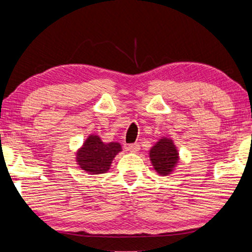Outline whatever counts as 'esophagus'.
Masks as SVG:
<instances>
[{"label":"esophagus","mask_w":252,"mask_h":252,"mask_svg":"<svg viewBox=\"0 0 252 252\" xmlns=\"http://www.w3.org/2000/svg\"><path fill=\"white\" fill-rule=\"evenodd\" d=\"M126 150L131 152V153H138L140 150V145L139 144H130V145H127Z\"/></svg>","instance_id":"34e87169"}]
</instances>
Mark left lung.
<instances>
[{
  "label": "left lung",
  "mask_w": 252,
  "mask_h": 252,
  "mask_svg": "<svg viewBox=\"0 0 252 252\" xmlns=\"http://www.w3.org/2000/svg\"><path fill=\"white\" fill-rule=\"evenodd\" d=\"M150 158L158 175L168 176L178 163V151L170 138H161L150 151Z\"/></svg>",
  "instance_id": "left-lung-1"
}]
</instances>
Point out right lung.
Masks as SVG:
<instances>
[{"label": "right lung", "mask_w": 252, "mask_h": 252, "mask_svg": "<svg viewBox=\"0 0 252 252\" xmlns=\"http://www.w3.org/2000/svg\"><path fill=\"white\" fill-rule=\"evenodd\" d=\"M122 151L119 143H102L100 137L90 134L76 154V162L88 173H105L111 168L113 158Z\"/></svg>", "instance_id": "obj_1"}]
</instances>
